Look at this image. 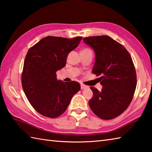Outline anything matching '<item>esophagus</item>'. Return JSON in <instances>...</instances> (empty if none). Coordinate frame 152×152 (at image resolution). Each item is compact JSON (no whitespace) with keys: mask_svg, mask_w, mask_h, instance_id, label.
Returning <instances> with one entry per match:
<instances>
[{"mask_svg":"<svg viewBox=\"0 0 152 152\" xmlns=\"http://www.w3.org/2000/svg\"><path fill=\"white\" fill-rule=\"evenodd\" d=\"M80 86H81V89H84L88 88V87H87L86 86H85L84 84H82V83L81 85H80Z\"/></svg>","mask_w":152,"mask_h":152,"instance_id":"34e87169","label":"esophagus"}]
</instances>
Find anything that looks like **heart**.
<instances>
[{"mask_svg":"<svg viewBox=\"0 0 152 152\" xmlns=\"http://www.w3.org/2000/svg\"><path fill=\"white\" fill-rule=\"evenodd\" d=\"M89 50V49H87V48H85V49H83V50Z\"/></svg>","mask_w":152,"mask_h":152,"instance_id":"heart-1","label":"heart"}]
</instances>
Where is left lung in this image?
I'll use <instances>...</instances> for the list:
<instances>
[{"instance_id":"8db88e82","label":"left lung","mask_w":152,"mask_h":152,"mask_svg":"<svg viewBox=\"0 0 152 152\" xmlns=\"http://www.w3.org/2000/svg\"><path fill=\"white\" fill-rule=\"evenodd\" d=\"M84 43L93 48L95 62L92 72L101 76V91L91 87L93 96L89 101L92 111L100 118L112 119L121 114L133 99L137 75L129 53L106 35L86 37Z\"/></svg>"}]
</instances>
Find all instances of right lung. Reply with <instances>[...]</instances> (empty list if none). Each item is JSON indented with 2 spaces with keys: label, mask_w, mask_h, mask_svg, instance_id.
Instances as JSON below:
<instances>
[{
  "label": "right lung",
  "mask_w": 152,
  "mask_h": 152,
  "mask_svg": "<svg viewBox=\"0 0 152 152\" xmlns=\"http://www.w3.org/2000/svg\"><path fill=\"white\" fill-rule=\"evenodd\" d=\"M82 39L81 37L68 39L49 36L28 50L21 76L22 87L30 104L40 114L59 117L80 91L78 82L57 80L56 72L66 65L68 55Z\"/></svg>",
  "instance_id": "right-lung-1"
}]
</instances>
